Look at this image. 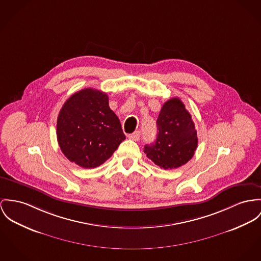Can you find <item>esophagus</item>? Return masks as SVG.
<instances>
[{
    "mask_svg": "<svg viewBox=\"0 0 261 261\" xmlns=\"http://www.w3.org/2000/svg\"><path fill=\"white\" fill-rule=\"evenodd\" d=\"M128 137H129V139H131V140L138 141L139 140V138H140V132H139V131H135L134 133L128 135Z\"/></svg>",
    "mask_w": 261,
    "mask_h": 261,
    "instance_id": "esophagus-1",
    "label": "esophagus"
}]
</instances>
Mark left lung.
<instances>
[{"label": "left lung", "instance_id": "left-lung-1", "mask_svg": "<svg viewBox=\"0 0 261 261\" xmlns=\"http://www.w3.org/2000/svg\"><path fill=\"white\" fill-rule=\"evenodd\" d=\"M157 129L156 141L144 147L150 160L167 170L179 168L193 158L198 147L197 130L180 99L175 97L164 103Z\"/></svg>", "mask_w": 261, "mask_h": 261}]
</instances>
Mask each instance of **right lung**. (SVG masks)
Wrapping results in <instances>:
<instances>
[{"label":"right lung","instance_id":"obj_1","mask_svg":"<svg viewBox=\"0 0 261 261\" xmlns=\"http://www.w3.org/2000/svg\"><path fill=\"white\" fill-rule=\"evenodd\" d=\"M57 135L61 152L72 163L92 169L108 160L125 139L106 93L84 88L60 109Z\"/></svg>","mask_w":261,"mask_h":261}]
</instances>
